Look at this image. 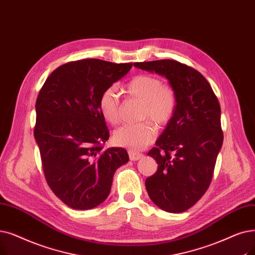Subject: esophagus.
Here are the masks:
<instances>
[{
    "mask_svg": "<svg viewBox=\"0 0 255 255\" xmlns=\"http://www.w3.org/2000/svg\"><path fill=\"white\" fill-rule=\"evenodd\" d=\"M128 154H129V158L130 160L132 161H135V160H138L142 157V154L141 153H138L136 151H128Z\"/></svg>",
    "mask_w": 255,
    "mask_h": 255,
    "instance_id": "obj_1",
    "label": "esophagus"
}]
</instances>
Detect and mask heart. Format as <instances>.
Segmentation results:
<instances>
[{"label": "heart", "mask_w": 255, "mask_h": 255, "mask_svg": "<svg viewBox=\"0 0 255 255\" xmlns=\"http://www.w3.org/2000/svg\"><path fill=\"white\" fill-rule=\"evenodd\" d=\"M126 94L142 102L139 112L140 120H149L161 128L170 123L177 107V95L174 88L163 84L161 79L153 75H137L125 87ZM99 108L108 123L117 125L121 120L120 99L114 86L102 93ZM149 121L118 128L113 135L117 146L131 150L145 148L155 137V128Z\"/></svg>", "instance_id": "b5f03b06"}]
</instances>
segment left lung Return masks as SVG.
Masks as SVG:
<instances>
[{
  "instance_id": "left-lung-1",
  "label": "left lung",
  "mask_w": 255,
  "mask_h": 255,
  "mask_svg": "<svg viewBox=\"0 0 255 255\" xmlns=\"http://www.w3.org/2000/svg\"><path fill=\"white\" fill-rule=\"evenodd\" d=\"M133 65L165 77L176 92L175 114L148 153L158 168L146 189L162 210L185 212L208 189L223 143L218 98L203 75L186 64L162 59Z\"/></svg>"
}]
</instances>
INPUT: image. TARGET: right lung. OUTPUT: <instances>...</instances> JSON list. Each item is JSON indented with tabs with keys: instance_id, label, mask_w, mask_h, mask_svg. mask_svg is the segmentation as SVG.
<instances>
[{
	"instance_id": "obj_1",
	"label": "right lung",
	"mask_w": 255,
	"mask_h": 255,
	"mask_svg": "<svg viewBox=\"0 0 255 255\" xmlns=\"http://www.w3.org/2000/svg\"><path fill=\"white\" fill-rule=\"evenodd\" d=\"M132 63L82 59L60 65L38 94L34 137L46 180L74 209L101 204L118 168L129 160L123 148L103 149L109 138L99 100Z\"/></svg>"
}]
</instances>
